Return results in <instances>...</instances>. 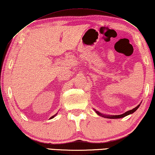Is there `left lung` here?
<instances>
[{"mask_svg": "<svg viewBox=\"0 0 155 155\" xmlns=\"http://www.w3.org/2000/svg\"><path fill=\"white\" fill-rule=\"evenodd\" d=\"M139 106H140V104L139 105H138L137 107H135V108H134L133 109H132V110H130V111H127V112H125V114H120V115H116V116H103V115H102V114H101V113H99L98 111H96V113L98 114V115H100V116H104V117H106V118H123V117H125V116H127V115H129V114H132V113H134V111L137 110V109L139 107Z\"/></svg>", "mask_w": 155, "mask_h": 155, "instance_id": "8db88e82", "label": "left lung"}]
</instances>
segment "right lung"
Here are the masks:
<instances>
[{
  "mask_svg": "<svg viewBox=\"0 0 155 155\" xmlns=\"http://www.w3.org/2000/svg\"><path fill=\"white\" fill-rule=\"evenodd\" d=\"M56 116V114H55V115H54V116H52V117L51 118H54V116Z\"/></svg>",
  "mask_w": 155,
  "mask_h": 155,
  "instance_id": "add662e5",
  "label": "right lung"
}]
</instances>
